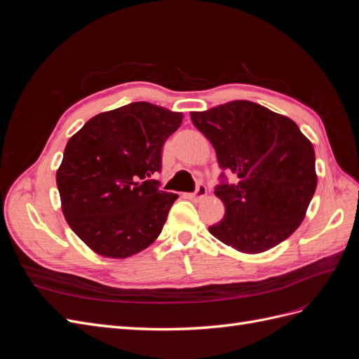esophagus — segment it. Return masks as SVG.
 I'll use <instances>...</instances> for the list:
<instances>
[{
	"instance_id": "esophagus-1",
	"label": "esophagus",
	"mask_w": 359,
	"mask_h": 359,
	"mask_svg": "<svg viewBox=\"0 0 359 359\" xmlns=\"http://www.w3.org/2000/svg\"><path fill=\"white\" fill-rule=\"evenodd\" d=\"M205 196H206V187L203 186V184H199L198 189H196V191H194V193L187 194V198H189L190 201H194V202H199V201H202Z\"/></svg>"
}]
</instances>
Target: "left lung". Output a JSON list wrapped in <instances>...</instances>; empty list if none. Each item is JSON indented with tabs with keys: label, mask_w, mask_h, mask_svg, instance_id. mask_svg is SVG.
I'll return each mask as SVG.
<instances>
[{
	"label": "left lung",
	"mask_w": 359,
	"mask_h": 359,
	"mask_svg": "<svg viewBox=\"0 0 359 359\" xmlns=\"http://www.w3.org/2000/svg\"><path fill=\"white\" fill-rule=\"evenodd\" d=\"M190 116L212 144L220 168L233 177L214 191L224 203V219L210 226L211 235L247 255L283 243L316 191L313 144L290 118L248 100Z\"/></svg>",
	"instance_id": "left-lung-1"
}]
</instances>
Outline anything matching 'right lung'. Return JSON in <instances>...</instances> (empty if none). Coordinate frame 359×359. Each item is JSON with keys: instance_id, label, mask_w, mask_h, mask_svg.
<instances>
[{"instance_id": "1", "label": "right lung", "mask_w": 359, "mask_h": 359, "mask_svg": "<svg viewBox=\"0 0 359 359\" xmlns=\"http://www.w3.org/2000/svg\"><path fill=\"white\" fill-rule=\"evenodd\" d=\"M181 112L147 102L102 112L64 149L57 170L61 210L94 253L126 259L153 244L178 194L158 190L161 147Z\"/></svg>"}]
</instances>
